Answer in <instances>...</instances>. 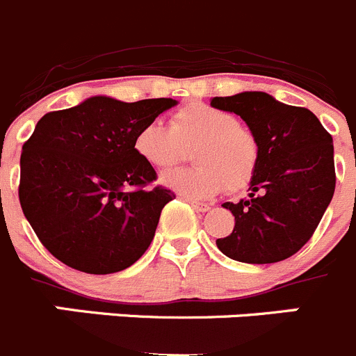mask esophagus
I'll use <instances>...</instances> for the list:
<instances>
[{
    "label": "esophagus",
    "instance_id": "1",
    "mask_svg": "<svg viewBox=\"0 0 356 356\" xmlns=\"http://www.w3.org/2000/svg\"><path fill=\"white\" fill-rule=\"evenodd\" d=\"M185 201H187V203L191 204V207L194 208V210H197V211H208V210H210V204L197 203V201H191V200H185Z\"/></svg>",
    "mask_w": 356,
    "mask_h": 356
}]
</instances>
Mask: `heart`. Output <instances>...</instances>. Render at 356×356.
I'll list each match as a JSON object with an SVG mask.
<instances>
[{
    "instance_id": "b5f03b06",
    "label": "heart",
    "mask_w": 356,
    "mask_h": 356,
    "mask_svg": "<svg viewBox=\"0 0 356 356\" xmlns=\"http://www.w3.org/2000/svg\"><path fill=\"white\" fill-rule=\"evenodd\" d=\"M195 168H178L162 175L164 187L187 200H208L224 187L242 191L252 180L259 161V146L250 130L240 125L234 114L208 104L181 107L172 125L152 120L134 139L136 153L148 165L165 169L184 155V145L192 146Z\"/></svg>"
}]
</instances>
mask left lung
I'll return each mask as SVG.
<instances>
[{"mask_svg":"<svg viewBox=\"0 0 356 356\" xmlns=\"http://www.w3.org/2000/svg\"><path fill=\"white\" fill-rule=\"evenodd\" d=\"M211 107L238 114L259 146L249 197L224 203L234 227L217 247L250 265L288 259L311 240L335 191L334 141L305 107L265 91L213 97Z\"/></svg>","mask_w":356,"mask_h":356,"instance_id":"8db88e82","label":"left lung"}]
</instances>
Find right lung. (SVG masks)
<instances>
[{"label":"right lung","instance_id":"1","mask_svg":"<svg viewBox=\"0 0 356 356\" xmlns=\"http://www.w3.org/2000/svg\"><path fill=\"white\" fill-rule=\"evenodd\" d=\"M176 104L97 95L42 116L22 146L19 201L56 259L106 275L129 268L146 252L175 194L145 188L156 172L136 153L134 139Z\"/></svg>","mask_w":356,"mask_h":356}]
</instances>
